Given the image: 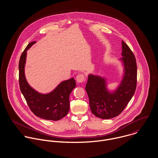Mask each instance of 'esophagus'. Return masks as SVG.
Returning a JSON list of instances; mask_svg holds the SVG:
<instances>
[{
  "label": "esophagus",
  "mask_w": 158,
  "mask_h": 158,
  "mask_svg": "<svg viewBox=\"0 0 158 158\" xmlns=\"http://www.w3.org/2000/svg\"><path fill=\"white\" fill-rule=\"evenodd\" d=\"M76 80H77V82L78 83H81L84 82L85 81V75L82 74V73L78 74L76 77Z\"/></svg>",
  "instance_id": "esophagus-1"
}]
</instances>
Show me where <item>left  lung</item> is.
I'll return each instance as SVG.
<instances>
[{
	"mask_svg": "<svg viewBox=\"0 0 158 158\" xmlns=\"http://www.w3.org/2000/svg\"><path fill=\"white\" fill-rule=\"evenodd\" d=\"M121 62L123 73L114 90L108 88V79L99 75L89 73L86 85L90 110L96 117L110 119L118 115L132 98L136 88L137 66L133 53L122 41Z\"/></svg>",
	"mask_w": 158,
	"mask_h": 158,
	"instance_id": "1",
	"label": "left lung"
}]
</instances>
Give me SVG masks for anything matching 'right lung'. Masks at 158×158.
Returning a JSON list of instances; mask_svg holds the SVG:
<instances>
[{
    "mask_svg": "<svg viewBox=\"0 0 158 158\" xmlns=\"http://www.w3.org/2000/svg\"><path fill=\"white\" fill-rule=\"evenodd\" d=\"M36 42L30 43L20 58L19 63V81L20 89L33 113L37 117L57 121L65 117L69 111V96L76 87L73 78L61 81L54 89L43 94L33 89L27 82L25 75L27 51Z\"/></svg>",
    "mask_w": 158,
    "mask_h": 158,
    "instance_id": "1",
    "label": "right lung"
}]
</instances>
